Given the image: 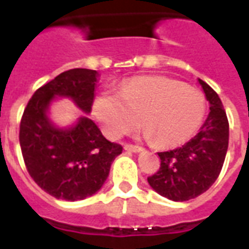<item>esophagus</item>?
I'll list each match as a JSON object with an SVG mask.
<instances>
[{
	"label": "esophagus",
	"instance_id": "esophagus-1",
	"mask_svg": "<svg viewBox=\"0 0 249 249\" xmlns=\"http://www.w3.org/2000/svg\"><path fill=\"white\" fill-rule=\"evenodd\" d=\"M124 148H125V151L134 152V154H138V152L143 151V148L142 147H140V146H133V144H125Z\"/></svg>",
	"mask_w": 249,
	"mask_h": 249
}]
</instances>
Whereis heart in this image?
I'll use <instances>...</instances> for the list:
<instances>
[{"label":"heart","mask_w":249,"mask_h":249,"mask_svg":"<svg viewBox=\"0 0 249 249\" xmlns=\"http://www.w3.org/2000/svg\"><path fill=\"white\" fill-rule=\"evenodd\" d=\"M93 113L109 138H119L140 125L160 147H177L194 136L205 113L200 90L166 76H137L119 94H99Z\"/></svg>","instance_id":"1"}]
</instances>
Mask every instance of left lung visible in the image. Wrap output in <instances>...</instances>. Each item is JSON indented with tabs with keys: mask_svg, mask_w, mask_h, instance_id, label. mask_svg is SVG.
Masks as SVG:
<instances>
[{
	"mask_svg": "<svg viewBox=\"0 0 249 249\" xmlns=\"http://www.w3.org/2000/svg\"><path fill=\"white\" fill-rule=\"evenodd\" d=\"M209 102V113L194 138L182 147L159 152L160 169L147 178L161 196L186 201L205 193L218 177L229 146V121L220 97L197 79Z\"/></svg>",
	"mask_w": 249,
	"mask_h": 249,
	"instance_id": "left-lung-1",
	"label": "left lung"
}]
</instances>
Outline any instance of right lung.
Listing matches in <instances>:
<instances>
[{
    "label": "right lung",
    "mask_w": 249,
    "mask_h": 249,
    "mask_svg": "<svg viewBox=\"0 0 249 249\" xmlns=\"http://www.w3.org/2000/svg\"><path fill=\"white\" fill-rule=\"evenodd\" d=\"M98 80L99 73L88 68L63 72L36 90L21 117L19 142L28 173L56 199L83 200L98 193L123 152L86 116ZM58 97H67L84 112L73 124L60 127L51 120L50 107Z\"/></svg>",
    "instance_id": "1"
}]
</instances>
